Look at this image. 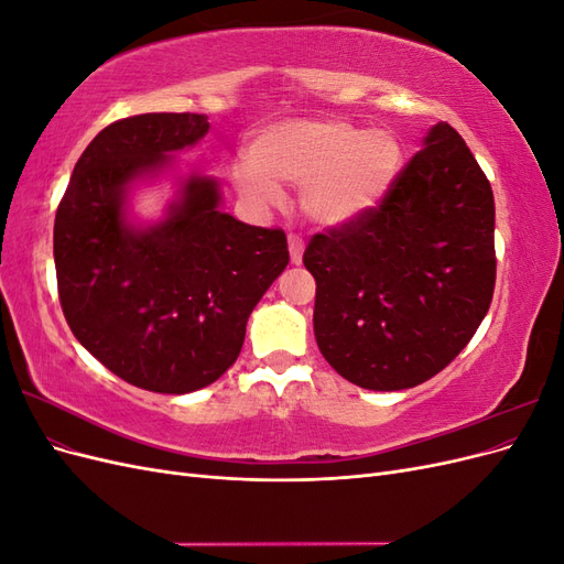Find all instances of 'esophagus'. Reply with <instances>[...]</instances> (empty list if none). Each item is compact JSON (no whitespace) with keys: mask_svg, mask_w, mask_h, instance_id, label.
Masks as SVG:
<instances>
[{"mask_svg":"<svg viewBox=\"0 0 564 564\" xmlns=\"http://www.w3.org/2000/svg\"><path fill=\"white\" fill-rule=\"evenodd\" d=\"M303 237L301 235H289V256H292V263H301V259H303Z\"/></svg>","mask_w":564,"mask_h":564,"instance_id":"34e87169","label":"esophagus"}]
</instances>
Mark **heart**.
Here are the masks:
<instances>
[{"label":"heart","instance_id":"b5f03b06","mask_svg":"<svg viewBox=\"0 0 564 564\" xmlns=\"http://www.w3.org/2000/svg\"><path fill=\"white\" fill-rule=\"evenodd\" d=\"M402 164L388 131L340 119H299L270 127L235 164V185L261 207H280L282 185L301 187V209L319 226H340L377 207Z\"/></svg>","mask_w":564,"mask_h":564}]
</instances>
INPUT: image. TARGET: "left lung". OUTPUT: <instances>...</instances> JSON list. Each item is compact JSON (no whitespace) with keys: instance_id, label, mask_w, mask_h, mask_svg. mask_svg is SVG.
Returning a JSON list of instances; mask_svg holds the SVG:
<instances>
[{"instance_id":"left-lung-1","label":"left lung","mask_w":564,"mask_h":564,"mask_svg":"<svg viewBox=\"0 0 564 564\" xmlns=\"http://www.w3.org/2000/svg\"><path fill=\"white\" fill-rule=\"evenodd\" d=\"M319 352L367 390L433 379L485 319L494 282V195L470 148L437 122L377 207L311 237Z\"/></svg>"}]
</instances>
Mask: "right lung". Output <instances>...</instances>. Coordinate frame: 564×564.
Listing matches in <instances>:
<instances>
[{"label": "right lung", "instance_id": "1", "mask_svg": "<svg viewBox=\"0 0 564 564\" xmlns=\"http://www.w3.org/2000/svg\"><path fill=\"white\" fill-rule=\"evenodd\" d=\"M209 131L204 115L117 119L82 152L54 224L63 315L119 379L183 395L214 383L245 344L247 319L289 263L282 228L218 209V185L191 178L162 224L124 218L131 181Z\"/></svg>", "mask_w": 564, "mask_h": 564}]
</instances>
